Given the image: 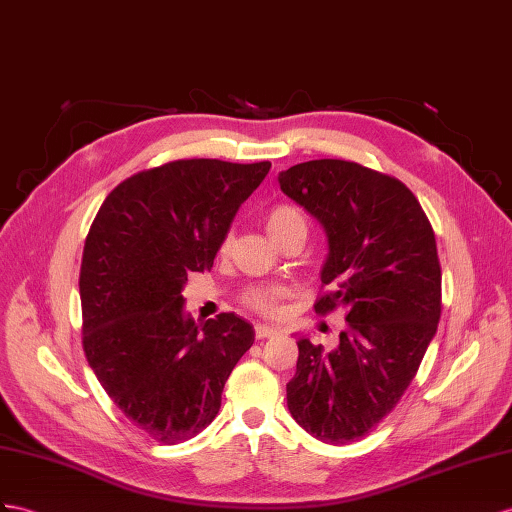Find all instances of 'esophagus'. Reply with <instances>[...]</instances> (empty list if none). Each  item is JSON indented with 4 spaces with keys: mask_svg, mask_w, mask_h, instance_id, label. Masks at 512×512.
Here are the masks:
<instances>
[{
    "mask_svg": "<svg viewBox=\"0 0 512 512\" xmlns=\"http://www.w3.org/2000/svg\"><path fill=\"white\" fill-rule=\"evenodd\" d=\"M277 333H279V329H274V326H266V324H257V326H255V337H257V339L274 337Z\"/></svg>",
    "mask_w": 512,
    "mask_h": 512,
    "instance_id": "obj_1",
    "label": "esophagus"
}]
</instances>
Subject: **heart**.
Masks as SVG:
<instances>
[{
	"instance_id": "b5f03b06",
	"label": "heart",
	"mask_w": 512,
	"mask_h": 512,
	"mask_svg": "<svg viewBox=\"0 0 512 512\" xmlns=\"http://www.w3.org/2000/svg\"><path fill=\"white\" fill-rule=\"evenodd\" d=\"M266 229L272 235L274 242H279L285 235L294 231H303L307 235V220L300 209L292 205H277L272 207L266 216ZM231 246V235H227L222 248ZM287 296V290L283 285H253L244 290L242 303L257 313H264V316H274L281 309V300Z\"/></svg>"
}]
</instances>
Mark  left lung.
<instances>
[{
	"label": "left lung",
	"instance_id": "1",
	"mask_svg": "<svg viewBox=\"0 0 512 512\" xmlns=\"http://www.w3.org/2000/svg\"><path fill=\"white\" fill-rule=\"evenodd\" d=\"M281 190L318 218L329 238L316 313L346 311L335 350L298 339L287 409L309 435L344 445L396 409L441 318L435 231L396 177L346 160L283 170Z\"/></svg>",
	"mask_w": 512,
	"mask_h": 512
}]
</instances>
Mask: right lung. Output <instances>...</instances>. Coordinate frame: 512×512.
<instances>
[{
  "instance_id": "obj_1",
  "label": "right lung",
  "mask_w": 512,
  "mask_h": 512,
  "mask_svg": "<svg viewBox=\"0 0 512 512\" xmlns=\"http://www.w3.org/2000/svg\"><path fill=\"white\" fill-rule=\"evenodd\" d=\"M270 162L175 160L127 177L90 225L80 270L82 344L112 402L164 445L214 422L255 331L235 313L183 316L188 272L214 257Z\"/></svg>"
}]
</instances>
